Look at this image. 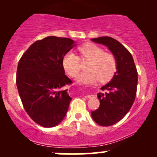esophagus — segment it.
I'll return each instance as SVG.
<instances>
[{
	"mask_svg": "<svg viewBox=\"0 0 157 157\" xmlns=\"http://www.w3.org/2000/svg\"><path fill=\"white\" fill-rule=\"evenodd\" d=\"M96 97V95H86V98L87 99H92V98H95Z\"/></svg>",
	"mask_w": 157,
	"mask_h": 157,
	"instance_id": "esophagus-1",
	"label": "esophagus"
}]
</instances>
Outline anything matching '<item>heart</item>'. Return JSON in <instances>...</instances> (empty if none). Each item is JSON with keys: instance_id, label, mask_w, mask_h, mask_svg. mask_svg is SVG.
I'll use <instances>...</instances> for the list:
<instances>
[{"instance_id": "b5f03b06", "label": "heart", "mask_w": 157, "mask_h": 157, "mask_svg": "<svg viewBox=\"0 0 157 157\" xmlns=\"http://www.w3.org/2000/svg\"><path fill=\"white\" fill-rule=\"evenodd\" d=\"M81 57L89 60L86 65L87 71L78 75L77 81L90 84L100 80L106 82L111 80L117 68L116 57L111 52H104L101 47L94 44H86L79 47ZM63 66L70 77H76L82 68L80 59L72 52H68L63 58Z\"/></svg>"}]
</instances>
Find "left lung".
Returning <instances> with one entry per match:
<instances>
[{"label":"left lung","mask_w":157,"mask_h":157,"mask_svg":"<svg viewBox=\"0 0 157 157\" xmlns=\"http://www.w3.org/2000/svg\"><path fill=\"white\" fill-rule=\"evenodd\" d=\"M91 40L107 46L117 62V71L112 80L100 89L104 92L97 94L98 109L91 111L96 123L110 126L120 121L131 109L136 94L138 74L131 54L117 40L101 37Z\"/></svg>","instance_id":"8db88e82"}]
</instances>
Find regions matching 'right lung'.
<instances>
[{"instance_id": "add662e5", "label": "right lung", "mask_w": 157, "mask_h": 157, "mask_svg": "<svg viewBox=\"0 0 157 157\" xmlns=\"http://www.w3.org/2000/svg\"><path fill=\"white\" fill-rule=\"evenodd\" d=\"M75 46L69 38L49 36L32 44L18 62L16 84L23 108L43 127L58 125L72 100L64 89L72 81L65 75L63 58Z\"/></svg>"}]
</instances>
